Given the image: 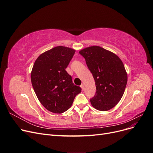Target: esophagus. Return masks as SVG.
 Wrapping results in <instances>:
<instances>
[{
	"mask_svg": "<svg viewBox=\"0 0 153 153\" xmlns=\"http://www.w3.org/2000/svg\"><path fill=\"white\" fill-rule=\"evenodd\" d=\"M80 87L82 88V89L84 91V84H82L81 85H80Z\"/></svg>",
	"mask_w": 153,
	"mask_h": 153,
	"instance_id": "34e87169",
	"label": "esophagus"
}]
</instances>
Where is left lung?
Segmentation results:
<instances>
[{
  "label": "left lung",
  "instance_id": "1",
  "mask_svg": "<svg viewBox=\"0 0 153 153\" xmlns=\"http://www.w3.org/2000/svg\"><path fill=\"white\" fill-rule=\"evenodd\" d=\"M79 53L85 59L96 84L91 105L101 111L114 108L123 96L128 76L124 64L114 53L98 46L83 49Z\"/></svg>",
  "mask_w": 153,
  "mask_h": 153
}]
</instances>
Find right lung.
<instances>
[{
    "mask_svg": "<svg viewBox=\"0 0 153 153\" xmlns=\"http://www.w3.org/2000/svg\"><path fill=\"white\" fill-rule=\"evenodd\" d=\"M75 50L59 46L44 52L35 61L31 82L35 93L44 107L55 114L66 112L81 92L66 71Z\"/></svg>",
    "mask_w": 153,
    "mask_h": 153,
    "instance_id": "1",
    "label": "right lung"
}]
</instances>
